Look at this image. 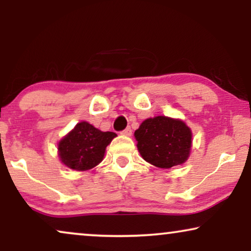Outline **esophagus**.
Segmentation results:
<instances>
[{
    "instance_id": "34e87169",
    "label": "esophagus",
    "mask_w": 251,
    "mask_h": 251,
    "mask_svg": "<svg viewBox=\"0 0 251 251\" xmlns=\"http://www.w3.org/2000/svg\"><path fill=\"white\" fill-rule=\"evenodd\" d=\"M123 136H131V133H132V130H131V128H126L125 130H123V131L121 132Z\"/></svg>"
}]
</instances>
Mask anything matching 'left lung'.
<instances>
[{
	"label": "left lung",
	"mask_w": 251,
	"mask_h": 251,
	"mask_svg": "<svg viewBox=\"0 0 251 251\" xmlns=\"http://www.w3.org/2000/svg\"><path fill=\"white\" fill-rule=\"evenodd\" d=\"M137 147L147 162L169 169L188 159L192 146L191 129L178 119L155 116L144 121L135 131Z\"/></svg>",
	"instance_id": "obj_1"
}]
</instances>
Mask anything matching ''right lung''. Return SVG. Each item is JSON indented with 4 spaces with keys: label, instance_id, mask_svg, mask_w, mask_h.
Listing matches in <instances>:
<instances>
[{
    "label": "right lung",
    "instance_id": "add662e5",
    "mask_svg": "<svg viewBox=\"0 0 251 251\" xmlns=\"http://www.w3.org/2000/svg\"><path fill=\"white\" fill-rule=\"evenodd\" d=\"M116 133L100 131L90 123L82 121L58 144V154L65 166L84 171L100 163L105 150Z\"/></svg>",
    "mask_w": 251,
    "mask_h": 251
}]
</instances>
